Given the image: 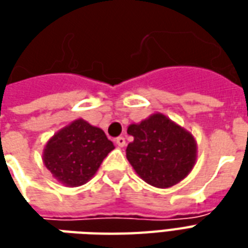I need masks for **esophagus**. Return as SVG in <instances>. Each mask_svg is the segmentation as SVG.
<instances>
[{"instance_id":"34e87169","label":"esophagus","mask_w":248,"mask_h":248,"mask_svg":"<svg viewBox=\"0 0 248 248\" xmlns=\"http://www.w3.org/2000/svg\"><path fill=\"white\" fill-rule=\"evenodd\" d=\"M115 143H117L119 147H124V146H126V140H124V137H118V138H115Z\"/></svg>"}]
</instances>
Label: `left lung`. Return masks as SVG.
Returning a JSON list of instances; mask_svg holds the SVG:
<instances>
[{
  "label": "left lung",
  "mask_w": 248,
  "mask_h": 248,
  "mask_svg": "<svg viewBox=\"0 0 248 248\" xmlns=\"http://www.w3.org/2000/svg\"><path fill=\"white\" fill-rule=\"evenodd\" d=\"M127 134L134 137L126 149L127 161L151 186H174L195 165L197 142L192 134L163 114L155 113L140 124H130Z\"/></svg>",
  "instance_id": "obj_1"
}]
</instances>
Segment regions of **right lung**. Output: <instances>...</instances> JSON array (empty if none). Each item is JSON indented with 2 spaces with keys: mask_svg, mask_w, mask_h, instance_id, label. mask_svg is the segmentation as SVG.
<instances>
[{
  "mask_svg": "<svg viewBox=\"0 0 248 248\" xmlns=\"http://www.w3.org/2000/svg\"><path fill=\"white\" fill-rule=\"evenodd\" d=\"M114 150L102 129L76 119L47 140L44 163L58 182L77 187L89 182L108 154Z\"/></svg>",
  "mask_w": 248,
  "mask_h": 248,
  "instance_id": "right-lung-1",
  "label": "right lung"
}]
</instances>
